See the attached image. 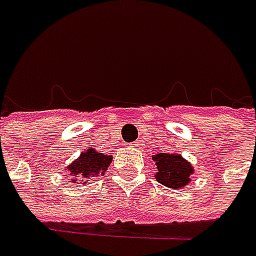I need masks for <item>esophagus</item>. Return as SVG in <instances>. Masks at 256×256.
I'll list each match as a JSON object with an SVG mask.
<instances>
[{
  "label": "esophagus",
  "instance_id": "esophagus-1",
  "mask_svg": "<svg viewBox=\"0 0 256 256\" xmlns=\"http://www.w3.org/2000/svg\"><path fill=\"white\" fill-rule=\"evenodd\" d=\"M132 148H137V149H138V148H140V142H134V143H132Z\"/></svg>",
  "mask_w": 256,
  "mask_h": 256
}]
</instances>
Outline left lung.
Instances as JSON below:
<instances>
[{"mask_svg":"<svg viewBox=\"0 0 256 256\" xmlns=\"http://www.w3.org/2000/svg\"><path fill=\"white\" fill-rule=\"evenodd\" d=\"M152 160L158 169L155 178L160 184L169 188H182L188 186L190 176L193 174V166L180 154L160 152L155 154Z\"/></svg>","mask_w":256,"mask_h":256,"instance_id":"left-lung-1","label":"left lung"}]
</instances>
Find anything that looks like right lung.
<instances>
[{
    "label": "right lung",
    "mask_w": 256,
    "mask_h": 256,
    "mask_svg": "<svg viewBox=\"0 0 256 256\" xmlns=\"http://www.w3.org/2000/svg\"><path fill=\"white\" fill-rule=\"evenodd\" d=\"M112 155H106V154H101L98 152L96 149H86L84 152H81V155L72 162L69 166H68V170L69 172V176L72 178V182H78V180L81 181H87L88 178L92 176H102L110 163H112ZM86 184V182H82Z\"/></svg>",
    "instance_id": "add662e5"
}]
</instances>
